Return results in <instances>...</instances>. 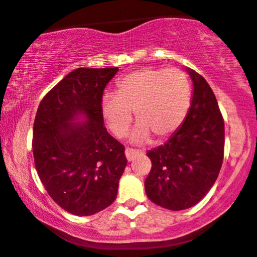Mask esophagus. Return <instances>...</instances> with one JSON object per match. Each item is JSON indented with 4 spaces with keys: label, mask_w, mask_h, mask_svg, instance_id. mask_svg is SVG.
<instances>
[{
    "label": "esophagus",
    "mask_w": 257,
    "mask_h": 257,
    "mask_svg": "<svg viewBox=\"0 0 257 257\" xmlns=\"http://www.w3.org/2000/svg\"><path fill=\"white\" fill-rule=\"evenodd\" d=\"M138 156H139V152L134 151V149H131V148L125 149V157L129 162H133Z\"/></svg>",
    "instance_id": "obj_1"
}]
</instances>
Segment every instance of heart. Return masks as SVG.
Returning <instances> with one entry per match:
<instances>
[{
    "label": "heart",
    "mask_w": 257,
    "mask_h": 257,
    "mask_svg": "<svg viewBox=\"0 0 257 257\" xmlns=\"http://www.w3.org/2000/svg\"><path fill=\"white\" fill-rule=\"evenodd\" d=\"M189 79L179 69L146 68L126 74L118 81L116 94L101 98L100 110L109 131L126 136L136 111L139 121L133 131L134 143H148L152 136L162 142L182 126L191 108Z\"/></svg>",
    "instance_id": "1"
}]
</instances>
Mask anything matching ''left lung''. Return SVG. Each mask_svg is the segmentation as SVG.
I'll list each match as a JSON object with an SVG mask.
<instances>
[{
    "instance_id": "1",
    "label": "left lung",
    "mask_w": 257,
    "mask_h": 257,
    "mask_svg": "<svg viewBox=\"0 0 257 257\" xmlns=\"http://www.w3.org/2000/svg\"><path fill=\"white\" fill-rule=\"evenodd\" d=\"M193 83L191 108L181 128L147 153L152 169L144 182L156 205L181 211L197 205L220 173L225 123L212 89L202 75L187 69Z\"/></svg>"
}]
</instances>
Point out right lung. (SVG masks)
I'll list each match as a JSON object with an SVG mask.
<instances>
[{"label": "right lung", "instance_id": "obj_1", "mask_svg": "<svg viewBox=\"0 0 257 257\" xmlns=\"http://www.w3.org/2000/svg\"><path fill=\"white\" fill-rule=\"evenodd\" d=\"M118 68H79L40 103L34 123L35 167L50 197L76 216L115 201L126 166L124 146L106 132L100 103ZM83 116L84 122H75Z\"/></svg>", "mask_w": 257, "mask_h": 257}]
</instances>
